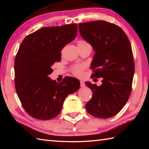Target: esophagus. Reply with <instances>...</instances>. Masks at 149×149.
<instances>
[{
    "instance_id": "esophagus-1",
    "label": "esophagus",
    "mask_w": 149,
    "mask_h": 149,
    "mask_svg": "<svg viewBox=\"0 0 149 149\" xmlns=\"http://www.w3.org/2000/svg\"><path fill=\"white\" fill-rule=\"evenodd\" d=\"M80 85L81 87H85V83L84 81H80Z\"/></svg>"
}]
</instances>
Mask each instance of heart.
Masks as SVG:
<instances>
[{
	"instance_id": "b5f03b06",
	"label": "heart",
	"mask_w": 149,
	"mask_h": 149,
	"mask_svg": "<svg viewBox=\"0 0 149 149\" xmlns=\"http://www.w3.org/2000/svg\"><path fill=\"white\" fill-rule=\"evenodd\" d=\"M85 43H87V42L84 41H78L77 45H83ZM74 72L75 75H77V76H81L83 74V66H81V65H77V66H75L74 68Z\"/></svg>"
}]
</instances>
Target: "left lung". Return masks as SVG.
Returning a JSON list of instances; mask_svg holds the SVG:
<instances>
[{"mask_svg": "<svg viewBox=\"0 0 149 149\" xmlns=\"http://www.w3.org/2000/svg\"><path fill=\"white\" fill-rule=\"evenodd\" d=\"M78 28L95 52L91 77L102 78L100 86L85 83L93 92L85 108L93 116L113 117L124 107L132 91L135 65L130 42L120 27L102 20L79 24Z\"/></svg>", "mask_w": 149, "mask_h": 149, "instance_id": "left-lung-1", "label": "left lung"}]
</instances>
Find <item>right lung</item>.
<instances>
[{"instance_id":"right-lung-1","label":"right lung","mask_w":149,"mask_h":149,"mask_svg":"<svg viewBox=\"0 0 149 149\" xmlns=\"http://www.w3.org/2000/svg\"><path fill=\"white\" fill-rule=\"evenodd\" d=\"M77 25L42 27L27 35L14 62L15 87L25 110L38 120H50L61 112L65 97L79 89V81L68 77L60 83L49 77L60 51L76 37Z\"/></svg>"}]
</instances>
